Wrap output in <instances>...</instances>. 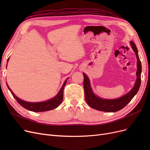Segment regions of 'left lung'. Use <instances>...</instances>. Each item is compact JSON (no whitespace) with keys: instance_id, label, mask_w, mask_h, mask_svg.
Returning <instances> with one entry per match:
<instances>
[{"instance_id":"8db88e82","label":"left lung","mask_w":150,"mask_h":150,"mask_svg":"<svg viewBox=\"0 0 150 150\" xmlns=\"http://www.w3.org/2000/svg\"><path fill=\"white\" fill-rule=\"evenodd\" d=\"M130 44L134 52L136 54L137 58V79L135 82L134 87L129 93L126 94L122 97L115 99H103L96 96L93 92L91 86L90 84V81L88 77L86 74L83 73L84 76V89L85 99L88 105L92 108L98 111L105 112H116L121 110L128 104L131 99L133 98L140 87L141 84V73H142V63L139 60L138 49L135 44L131 41Z\"/></svg>"}]
</instances>
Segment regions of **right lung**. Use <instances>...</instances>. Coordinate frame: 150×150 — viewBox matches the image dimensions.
I'll list each match as a JSON object with an SVG mask.
<instances>
[{"mask_svg":"<svg viewBox=\"0 0 150 150\" xmlns=\"http://www.w3.org/2000/svg\"><path fill=\"white\" fill-rule=\"evenodd\" d=\"M8 61V59L7 61ZM67 79H68V78H67L66 80L64 81V83L62 86L59 91V93L55 97H54L51 99H49L48 101H44V102H39V103H30V102H27V101L22 100V99L17 97L16 95L13 94L12 91L10 89L9 87H8L7 84V86L8 89L10 90V91L12 94L13 98L16 99L18 103H19L22 107L26 109V110H28L31 111L43 112V111H47L54 110V109L56 108L61 103L63 99V92H64V88L66 84Z\"/></svg>","mask_w":150,"mask_h":150,"instance_id":"1","label":"right lung"}]
</instances>
